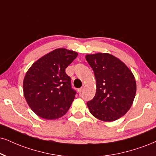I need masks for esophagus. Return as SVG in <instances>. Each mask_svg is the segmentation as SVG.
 <instances>
[{
	"label": "esophagus",
	"instance_id": "1",
	"mask_svg": "<svg viewBox=\"0 0 156 156\" xmlns=\"http://www.w3.org/2000/svg\"><path fill=\"white\" fill-rule=\"evenodd\" d=\"M77 91H78V93H81L82 91H83V87H81V88H79V89L77 90Z\"/></svg>",
	"mask_w": 156,
	"mask_h": 156
}]
</instances>
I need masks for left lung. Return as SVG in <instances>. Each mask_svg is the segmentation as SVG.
Masks as SVG:
<instances>
[{"label": "left lung", "mask_w": 156, "mask_h": 156, "mask_svg": "<svg viewBox=\"0 0 156 156\" xmlns=\"http://www.w3.org/2000/svg\"><path fill=\"white\" fill-rule=\"evenodd\" d=\"M96 80V93L87 103L90 112L103 122L124 116L135 97L136 81L132 72L118 58L109 53L87 55Z\"/></svg>", "instance_id": "1"}]
</instances>
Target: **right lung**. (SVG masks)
I'll return each instance as SVG.
<instances>
[{"label": "right lung", "mask_w": 156, "mask_h": 156, "mask_svg": "<svg viewBox=\"0 0 156 156\" xmlns=\"http://www.w3.org/2000/svg\"><path fill=\"white\" fill-rule=\"evenodd\" d=\"M77 55L73 51L58 48L40 58L29 69L23 91L29 106L37 116L51 120L68 111L76 91L65 69Z\"/></svg>", "instance_id": "1"}]
</instances>
